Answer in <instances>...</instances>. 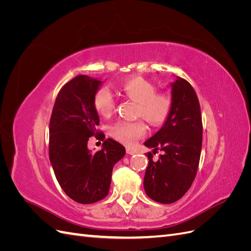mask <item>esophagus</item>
Masks as SVG:
<instances>
[{"mask_svg":"<svg viewBox=\"0 0 251 251\" xmlns=\"http://www.w3.org/2000/svg\"><path fill=\"white\" fill-rule=\"evenodd\" d=\"M126 151L127 155H134L135 154V151L132 150V149H128V148L126 149Z\"/></svg>","mask_w":251,"mask_h":251,"instance_id":"34e87169","label":"esophagus"}]
</instances>
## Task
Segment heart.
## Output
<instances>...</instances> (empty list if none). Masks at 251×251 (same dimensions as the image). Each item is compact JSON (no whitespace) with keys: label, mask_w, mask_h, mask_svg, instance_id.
Wrapping results in <instances>:
<instances>
[{"label":"heart","mask_w":251,"mask_h":251,"mask_svg":"<svg viewBox=\"0 0 251 251\" xmlns=\"http://www.w3.org/2000/svg\"><path fill=\"white\" fill-rule=\"evenodd\" d=\"M123 94L138 102L137 115L142 116L151 125L160 126L169 118L173 108V97L164 91H156L153 82L140 76L126 79L120 87ZM96 112L102 117H109L116 109L117 101L109 88L98 89L93 98ZM113 138L132 146L147 133V125L142 120H120L110 127Z\"/></svg>","instance_id":"1"}]
</instances>
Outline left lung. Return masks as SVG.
<instances>
[{
	"mask_svg": "<svg viewBox=\"0 0 251 251\" xmlns=\"http://www.w3.org/2000/svg\"><path fill=\"white\" fill-rule=\"evenodd\" d=\"M173 108L163 126L144 146L149 165L143 179L144 191L151 200L162 204L178 201L185 195L198 171L202 148V117L198 96L191 83L177 76L172 83Z\"/></svg>",
	"mask_w": 251,
	"mask_h": 251,
	"instance_id": "obj_1",
	"label": "left lung"
}]
</instances>
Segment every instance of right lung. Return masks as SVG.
Returning <instances> with one entry per match:
<instances>
[{
    "instance_id": "add662e5",
    "label": "right lung",
    "mask_w": 251,
    "mask_h": 251,
    "mask_svg": "<svg viewBox=\"0 0 251 251\" xmlns=\"http://www.w3.org/2000/svg\"><path fill=\"white\" fill-rule=\"evenodd\" d=\"M101 81L77 75L59 90L49 126V158L58 184L81 204L95 203L109 194L112 171L126 154L123 144L108 138L91 153L88 140L104 134L97 130L100 117L93 98ZM104 139V138H103Z\"/></svg>"
}]
</instances>
